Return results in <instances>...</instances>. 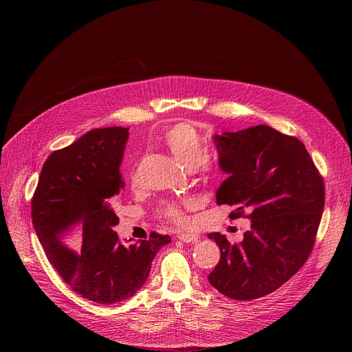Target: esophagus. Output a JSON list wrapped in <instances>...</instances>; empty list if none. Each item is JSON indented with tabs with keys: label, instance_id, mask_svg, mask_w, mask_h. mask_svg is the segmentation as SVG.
Returning <instances> with one entry per match:
<instances>
[{
	"label": "esophagus",
	"instance_id": "1",
	"mask_svg": "<svg viewBox=\"0 0 352 352\" xmlns=\"http://www.w3.org/2000/svg\"><path fill=\"white\" fill-rule=\"evenodd\" d=\"M177 238L185 243H193V242H197L199 236L196 234H190V232H182V234H178Z\"/></svg>",
	"mask_w": 352,
	"mask_h": 352
}]
</instances>
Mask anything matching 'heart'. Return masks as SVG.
I'll use <instances>...</instances> for the list:
<instances>
[{"label":"heart","instance_id":"b5f03b06","mask_svg":"<svg viewBox=\"0 0 352 352\" xmlns=\"http://www.w3.org/2000/svg\"><path fill=\"white\" fill-rule=\"evenodd\" d=\"M162 143L167 147L168 152L185 167L195 168L205 173L206 175H217L220 171L216 162L205 157L206 142L195 126L181 122L167 129L162 136ZM131 182L136 184V173L131 171ZM192 200L184 204L164 202L159 208L160 217L173 221L175 224H184L186 221L184 206H190Z\"/></svg>","mask_w":352,"mask_h":352}]
</instances>
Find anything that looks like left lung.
<instances>
[{
	"mask_svg": "<svg viewBox=\"0 0 352 352\" xmlns=\"http://www.w3.org/2000/svg\"><path fill=\"white\" fill-rule=\"evenodd\" d=\"M227 178L216 190L217 205L231 219L246 213L250 230L239 243L212 232L220 261L209 283L223 295L249 300L289 280L312 252L324 206V185L304 143L267 125L213 138Z\"/></svg>",
	"mask_w": 352,
	"mask_h": 352,
	"instance_id": "obj_1",
	"label": "left lung"
}]
</instances>
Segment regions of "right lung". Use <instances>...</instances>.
Masks as SVG:
<instances>
[{
    "label": "right lung",
    "mask_w": 352,
    "mask_h": 352,
    "mask_svg": "<svg viewBox=\"0 0 352 352\" xmlns=\"http://www.w3.org/2000/svg\"><path fill=\"white\" fill-rule=\"evenodd\" d=\"M128 129H93L50 155L32 199V221L48 262L76 294L100 305L133 296L156 254L171 242L152 232L125 246L114 231Z\"/></svg>",
    "instance_id": "right-lung-1"
}]
</instances>
